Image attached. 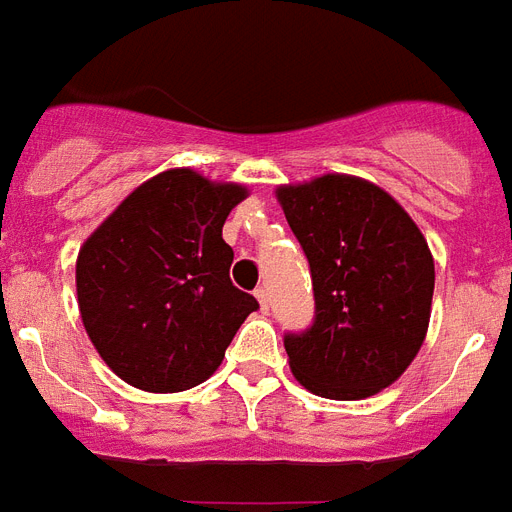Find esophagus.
<instances>
[{"mask_svg": "<svg viewBox=\"0 0 512 512\" xmlns=\"http://www.w3.org/2000/svg\"><path fill=\"white\" fill-rule=\"evenodd\" d=\"M256 298H259L261 312L267 314L269 312V293H267V288H256Z\"/></svg>", "mask_w": 512, "mask_h": 512, "instance_id": "1", "label": "esophagus"}]
</instances>
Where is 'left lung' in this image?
I'll list each match as a JSON object with an SVG mask.
<instances>
[{
    "mask_svg": "<svg viewBox=\"0 0 512 512\" xmlns=\"http://www.w3.org/2000/svg\"><path fill=\"white\" fill-rule=\"evenodd\" d=\"M277 200L314 288L312 327L285 335L290 370L325 399L378 394L428 333L436 275L423 232L386 190L346 174L277 187Z\"/></svg>",
    "mask_w": 512,
    "mask_h": 512,
    "instance_id": "1",
    "label": "left lung"
}]
</instances>
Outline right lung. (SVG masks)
Returning a JSON list of instances; mask_svg holds the SVG:
<instances>
[{
	"mask_svg": "<svg viewBox=\"0 0 512 512\" xmlns=\"http://www.w3.org/2000/svg\"><path fill=\"white\" fill-rule=\"evenodd\" d=\"M248 190L192 169L147 179L87 237L76 259L79 312L105 365L129 386L177 394L208 380L259 309L230 280L222 237Z\"/></svg>",
	"mask_w": 512,
	"mask_h": 512,
	"instance_id": "obj_1",
	"label": "right lung"
}]
</instances>
